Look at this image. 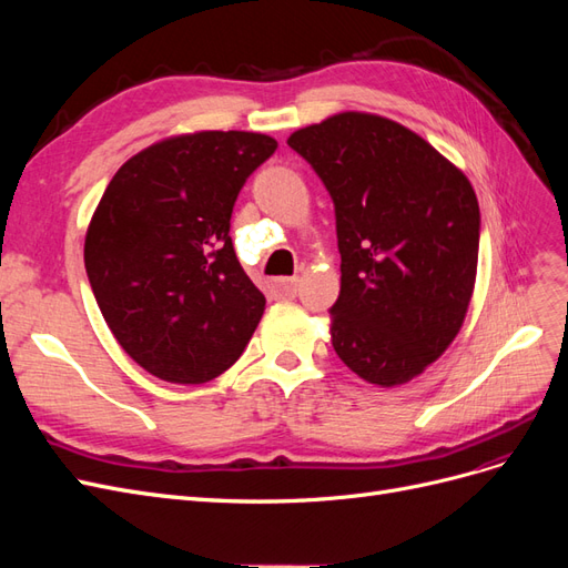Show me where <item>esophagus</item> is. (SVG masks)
Listing matches in <instances>:
<instances>
[{
	"instance_id": "obj_1",
	"label": "esophagus",
	"mask_w": 568,
	"mask_h": 568,
	"mask_svg": "<svg viewBox=\"0 0 568 568\" xmlns=\"http://www.w3.org/2000/svg\"><path fill=\"white\" fill-rule=\"evenodd\" d=\"M298 282H301L298 277H280L270 284V288L277 298H294L298 291Z\"/></svg>"
}]
</instances>
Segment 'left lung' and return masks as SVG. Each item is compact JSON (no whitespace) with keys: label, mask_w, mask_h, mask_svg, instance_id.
<instances>
[{"label":"left lung","mask_w":568,"mask_h":568,"mask_svg":"<svg viewBox=\"0 0 568 568\" xmlns=\"http://www.w3.org/2000/svg\"><path fill=\"white\" fill-rule=\"evenodd\" d=\"M286 142L334 201L332 346L359 379L407 384L467 315L480 230L474 186L417 132L374 113H336Z\"/></svg>","instance_id":"left-lung-1"}]
</instances>
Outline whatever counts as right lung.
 I'll return each mask as SVG.
<instances>
[{
	"mask_svg": "<svg viewBox=\"0 0 568 568\" xmlns=\"http://www.w3.org/2000/svg\"><path fill=\"white\" fill-rule=\"evenodd\" d=\"M277 142L261 132L168 136L120 165L84 236L109 329L149 374L205 384L244 353L265 296L239 265L234 201Z\"/></svg>",
	"mask_w": 568,
	"mask_h": 568,
	"instance_id": "right-lung-1",
	"label": "right lung"
}]
</instances>
